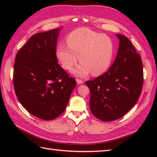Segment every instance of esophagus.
Here are the masks:
<instances>
[{"label": "esophagus", "instance_id": "1", "mask_svg": "<svg viewBox=\"0 0 157 157\" xmlns=\"http://www.w3.org/2000/svg\"><path fill=\"white\" fill-rule=\"evenodd\" d=\"M76 82H77V84H83V83H84V81L82 80V79H78V78L76 79Z\"/></svg>", "mask_w": 157, "mask_h": 157}]
</instances>
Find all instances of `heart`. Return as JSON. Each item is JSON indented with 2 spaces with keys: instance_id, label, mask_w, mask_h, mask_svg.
<instances>
[{
  "instance_id": "obj_1",
  "label": "heart",
  "mask_w": 157,
  "mask_h": 157,
  "mask_svg": "<svg viewBox=\"0 0 157 157\" xmlns=\"http://www.w3.org/2000/svg\"><path fill=\"white\" fill-rule=\"evenodd\" d=\"M66 42L67 46H57L56 56L67 70L71 69L79 59L81 62L73 71L75 75L84 77L90 72L93 75H100L111 64L114 45L108 36L87 28H80L69 33Z\"/></svg>"
}]
</instances>
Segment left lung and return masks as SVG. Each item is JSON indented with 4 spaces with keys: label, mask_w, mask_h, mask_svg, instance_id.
I'll list each match as a JSON object with an SVG mask.
<instances>
[{
    "label": "left lung",
    "mask_w": 157,
    "mask_h": 157,
    "mask_svg": "<svg viewBox=\"0 0 157 157\" xmlns=\"http://www.w3.org/2000/svg\"><path fill=\"white\" fill-rule=\"evenodd\" d=\"M119 47L115 62L104 74L86 82L92 113L102 121L124 116L140 96L144 73L140 56L125 36L116 34Z\"/></svg>",
    "instance_id": "obj_1"
}]
</instances>
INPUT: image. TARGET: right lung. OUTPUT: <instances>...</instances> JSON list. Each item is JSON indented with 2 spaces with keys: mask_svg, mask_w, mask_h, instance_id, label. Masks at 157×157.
Returning <instances> with one entry per match:
<instances>
[{
  "mask_svg": "<svg viewBox=\"0 0 157 157\" xmlns=\"http://www.w3.org/2000/svg\"><path fill=\"white\" fill-rule=\"evenodd\" d=\"M60 28L33 35L19 49L13 69V84L19 101L43 120L65 111L75 79L58 64L56 46Z\"/></svg>",
  "mask_w": 157,
  "mask_h": 157,
  "instance_id": "obj_1",
  "label": "right lung"
}]
</instances>
